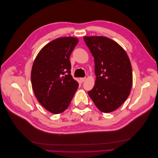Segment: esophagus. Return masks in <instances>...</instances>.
I'll list each match as a JSON object with an SVG mask.
<instances>
[{
	"instance_id": "obj_1",
	"label": "esophagus",
	"mask_w": 158,
	"mask_h": 158,
	"mask_svg": "<svg viewBox=\"0 0 158 158\" xmlns=\"http://www.w3.org/2000/svg\"><path fill=\"white\" fill-rule=\"evenodd\" d=\"M85 80V77H83V78H80V81L83 83Z\"/></svg>"
}]
</instances>
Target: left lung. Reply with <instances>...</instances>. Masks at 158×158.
<instances>
[{
	"label": "left lung",
	"mask_w": 158,
	"mask_h": 158,
	"mask_svg": "<svg viewBox=\"0 0 158 158\" xmlns=\"http://www.w3.org/2000/svg\"><path fill=\"white\" fill-rule=\"evenodd\" d=\"M94 58L96 81L88 94L103 113L117 109L128 97L132 85L130 59L122 46L106 36H84Z\"/></svg>",
	"instance_id": "1"
}]
</instances>
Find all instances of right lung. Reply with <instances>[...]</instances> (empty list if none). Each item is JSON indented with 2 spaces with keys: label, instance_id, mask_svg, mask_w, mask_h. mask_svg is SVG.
<instances>
[{
  "label": "right lung",
  "instance_id": "right-lung-1",
  "mask_svg": "<svg viewBox=\"0 0 158 158\" xmlns=\"http://www.w3.org/2000/svg\"><path fill=\"white\" fill-rule=\"evenodd\" d=\"M78 42L72 36L54 39L43 47L33 62V92L40 104L52 113L64 111L79 87L70 75L69 60Z\"/></svg>",
  "mask_w": 158,
  "mask_h": 158
}]
</instances>
